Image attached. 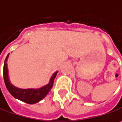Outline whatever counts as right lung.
<instances>
[{"label":"right lung","instance_id":"right-lung-1","mask_svg":"<svg viewBox=\"0 0 122 122\" xmlns=\"http://www.w3.org/2000/svg\"><path fill=\"white\" fill-rule=\"evenodd\" d=\"M9 55V54H8ZM8 55L7 56L3 66V78L4 81L5 83L6 88L10 92V93L14 97L18 99L19 100L24 102L27 104H32L39 102V101L42 100L44 97L47 95V93L50 92V90L53 86L54 80L56 76L57 72L54 73V75L52 76L50 83L42 87L39 89H20L18 88L14 87L12 86L8 79V72H7V63Z\"/></svg>","mask_w":122,"mask_h":122}]
</instances>
